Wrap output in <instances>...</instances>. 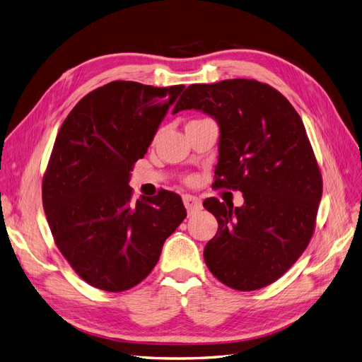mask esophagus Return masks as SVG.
Wrapping results in <instances>:
<instances>
[{
	"label": "esophagus",
	"mask_w": 362,
	"mask_h": 362,
	"mask_svg": "<svg viewBox=\"0 0 362 362\" xmlns=\"http://www.w3.org/2000/svg\"><path fill=\"white\" fill-rule=\"evenodd\" d=\"M182 201H184V205H185V208H187L189 213L198 211V210H201V206H202L201 199L196 198V196H193V194H185Z\"/></svg>",
	"instance_id": "1"
}]
</instances>
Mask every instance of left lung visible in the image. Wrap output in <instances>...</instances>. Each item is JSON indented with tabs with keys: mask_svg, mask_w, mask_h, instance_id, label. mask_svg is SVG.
<instances>
[{
	"mask_svg": "<svg viewBox=\"0 0 362 362\" xmlns=\"http://www.w3.org/2000/svg\"><path fill=\"white\" fill-rule=\"evenodd\" d=\"M199 110L221 129L216 187L243 193V205L208 198L217 233L204 259L225 286L252 291L281 278L310 243L322 175L298 112L255 80L192 84L173 108Z\"/></svg>",
	"mask_w": 362,
	"mask_h": 362,
	"instance_id": "8db88e82",
	"label": "left lung"
}]
</instances>
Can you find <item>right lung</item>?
I'll return each instance as SVG.
<instances>
[{
  "label": "right lung",
  "instance_id": "1",
  "mask_svg": "<svg viewBox=\"0 0 362 362\" xmlns=\"http://www.w3.org/2000/svg\"><path fill=\"white\" fill-rule=\"evenodd\" d=\"M182 90L112 81L62 124L43 177V210L63 257L96 288L116 293L144 281L187 216L177 193L133 201L128 185Z\"/></svg>",
  "mask_w": 362,
  "mask_h": 362
}]
</instances>
